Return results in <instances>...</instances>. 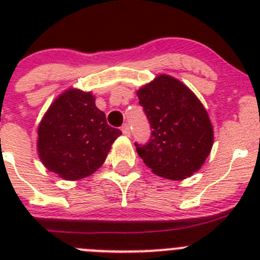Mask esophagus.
I'll return each instance as SVG.
<instances>
[{
	"instance_id": "1",
	"label": "esophagus",
	"mask_w": 260,
	"mask_h": 260,
	"mask_svg": "<svg viewBox=\"0 0 260 260\" xmlns=\"http://www.w3.org/2000/svg\"><path fill=\"white\" fill-rule=\"evenodd\" d=\"M121 130H122L123 135H126V137H130V127H128L127 123H125V125L122 126V128H121Z\"/></svg>"
}]
</instances>
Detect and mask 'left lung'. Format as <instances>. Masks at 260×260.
I'll list each match as a JSON object with an SVG mask.
<instances>
[{"instance_id":"left-lung-1","label":"left lung","mask_w":260,"mask_h":260,"mask_svg":"<svg viewBox=\"0 0 260 260\" xmlns=\"http://www.w3.org/2000/svg\"><path fill=\"white\" fill-rule=\"evenodd\" d=\"M137 95L152 128L146 144L135 143L144 164L168 180H183L198 172L213 144L212 123L199 99L165 74Z\"/></svg>"}]
</instances>
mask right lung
<instances>
[{"label": "right lung", "instance_id": "add662e5", "mask_svg": "<svg viewBox=\"0 0 260 260\" xmlns=\"http://www.w3.org/2000/svg\"><path fill=\"white\" fill-rule=\"evenodd\" d=\"M121 130L110 127L91 92L70 88L53 102L38 128V151L48 171L77 181L107 158Z\"/></svg>", "mask_w": 260, "mask_h": 260}]
</instances>
